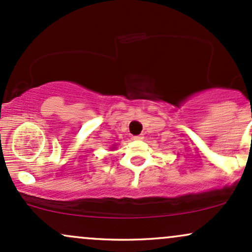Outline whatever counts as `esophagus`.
I'll use <instances>...</instances> for the list:
<instances>
[{"instance_id": "34e87169", "label": "esophagus", "mask_w": 252, "mask_h": 252, "mask_svg": "<svg viewBox=\"0 0 252 252\" xmlns=\"http://www.w3.org/2000/svg\"><path fill=\"white\" fill-rule=\"evenodd\" d=\"M132 140L141 141V140H143V136L142 135H135V136H132Z\"/></svg>"}]
</instances>
